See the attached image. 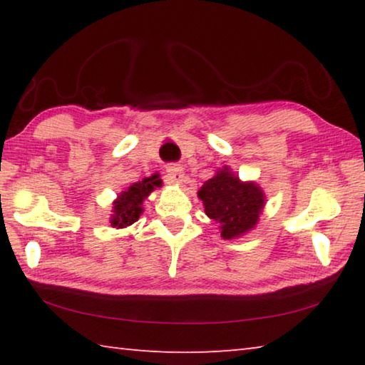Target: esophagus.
Wrapping results in <instances>:
<instances>
[{"label": "esophagus", "instance_id": "esophagus-1", "mask_svg": "<svg viewBox=\"0 0 365 365\" xmlns=\"http://www.w3.org/2000/svg\"><path fill=\"white\" fill-rule=\"evenodd\" d=\"M183 175V169L178 168V165H169L168 170H165V177L172 183H182Z\"/></svg>", "mask_w": 365, "mask_h": 365}]
</instances>
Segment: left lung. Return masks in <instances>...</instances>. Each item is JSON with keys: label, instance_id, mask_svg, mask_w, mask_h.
<instances>
[{"label": "left lung", "instance_id": "left-lung-1", "mask_svg": "<svg viewBox=\"0 0 365 365\" xmlns=\"http://www.w3.org/2000/svg\"><path fill=\"white\" fill-rule=\"evenodd\" d=\"M197 197L205 205L207 217L219 224L222 238L232 240L248 233L256 227L265 196L255 182H242L233 172L224 168L197 190Z\"/></svg>", "mask_w": 365, "mask_h": 365}]
</instances>
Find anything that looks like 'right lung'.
Instances as JSON below:
<instances>
[{
    "label": "right lung",
    "instance_id": "add662e5",
    "mask_svg": "<svg viewBox=\"0 0 365 365\" xmlns=\"http://www.w3.org/2000/svg\"><path fill=\"white\" fill-rule=\"evenodd\" d=\"M163 187V180L159 175H151L148 178H143L141 182H137L128 187L125 191L117 196L113 207V217H110V225L117 228H123L132 225L133 222L140 219V214L143 212L145 197L151 193L154 188Z\"/></svg>",
    "mask_w": 365,
    "mask_h": 365
}]
</instances>
